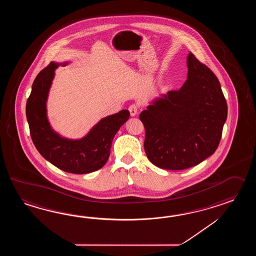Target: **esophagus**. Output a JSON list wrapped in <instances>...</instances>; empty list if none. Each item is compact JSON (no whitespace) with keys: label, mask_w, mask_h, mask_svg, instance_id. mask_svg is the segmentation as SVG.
I'll use <instances>...</instances> for the list:
<instances>
[{"label":"esophagus","mask_w":256,"mask_h":256,"mask_svg":"<svg viewBox=\"0 0 256 256\" xmlns=\"http://www.w3.org/2000/svg\"><path fill=\"white\" fill-rule=\"evenodd\" d=\"M138 105L137 104H132L129 107V112H130V116H136L138 114Z\"/></svg>","instance_id":"esophagus-1"}]
</instances>
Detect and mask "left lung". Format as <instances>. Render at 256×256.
<instances>
[{
	"label": "left lung",
	"instance_id": "left-lung-1",
	"mask_svg": "<svg viewBox=\"0 0 256 256\" xmlns=\"http://www.w3.org/2000/svg\"><path fill=\"white\" fill-rule=\"evenodd\" d=\"M186 65L188 80L181 88L156 98L140 114L147 158L160 168H190L210 156L227 119L217 76L191 52Z\"/></svg>",
	"mask_w": 256,
	"mask_h": 256
}]
</instances>
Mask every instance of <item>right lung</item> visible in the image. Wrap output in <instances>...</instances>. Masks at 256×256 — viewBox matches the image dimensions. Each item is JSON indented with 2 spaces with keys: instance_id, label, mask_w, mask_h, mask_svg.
Masks as SVG:
<instances>
[{
  "instance_id": "add662e5",
  "label": "right lung",
  "mask_w": 256,
  "mask_h": 256,
  "mask_svg": "<svg viewBox=\"0 0 256 256\" xmlns=\"http://www.w3.org/2000/svg\"><path fill=\"white\" fill-rule=\"evenodd\" d=\"M66 63L51 62L39 72L26 102L30 134L41 156L58 168L73 174H88L104 166L110 152L116 132L130 117L128 110L110 115L98 122L87 136L78 140L56 134L46 116V100L54 78V70Z\"/></svg>"
}]
</instances>
